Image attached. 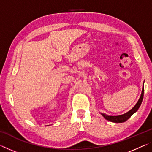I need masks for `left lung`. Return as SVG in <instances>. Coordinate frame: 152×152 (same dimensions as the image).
Returning a JSON list of instances; mask_svg holds the SVG:
<instances>
[{
  "instance_id": "8db88e82",
  "label": "left lung",
  "mask_w": 152,
  "mask_h": 152,
  "mask_svg": "<svg viewBox=\"0 0 152 152\" xmlns=\"http://www.w3.org/2000/svg\"><path fill=\"white\" fill-rule=\"evenodd\" d=\"M143 93H144V88H143V85L142 91H141V96L140 97V99H139L137 102L135 104V106L133 107L132 109L129 110L128 112L124 113V114L117 115V116H110V115H107L106 114H104V113H101V115L105 119L109 121H110V122H113V123L125 122L126 121L129 119V118L132 117L135 113L137 112V110L139 109V108H140L141 102H142V101H143Z\"/></svg>"
}]
</instances>
